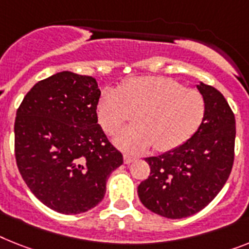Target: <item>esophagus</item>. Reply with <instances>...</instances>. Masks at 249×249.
Segmentation results:
<instances>
[{"instance_id": "34e87169", "label": "esophagus", "mask_w": 249, "mask_h": 249, "mask_svg": "<svg viewBox=\"0 0 249 249\" xmlns=\"http://www.w3.org/2000/svg\"><path fill=\"white\" fill-rule=\"evenodd\" d=\"M123 159H124V164H129L132 163L136 158L133 157V155H131V154H124V155H123Z\"/></svg>"}]
</instances>
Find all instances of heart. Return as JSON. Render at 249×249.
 <instances>
[{"instance_id": "heart-1", "label": "heart", "mask_w": 249, "mask_h": 249, "mask_svg": "<svg viewBox=\"0 0 249 249\" xmlns=\"http://www.w3.org/2000/svg\"><path fill=\"white\" fill-rule=\"evenodd\" d=\"M98 120L108 135L133 120L116 136L114 142L126 151H142L155 143L169 151L190 140L200 128L206 113L205 98L197 89L184 88L168 77H132L118 91L108 89L100 96Z\"/></svg>"}]
</instances>
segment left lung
Segmentation results:
<instances>
[{
  "label": "left lung",
  "mask_w": 249,
  "mask_h": 249,
  "mask_svg": "<svg viewBox=\"0 0 249 249\" xmlns=\"http://www.w3.org/2000/svg\"><path fill=\"white\" fill-rule=\"evenodd\" d=\"M206 113L200 128L180 146L146 158L150 176L137 192L143 206L169 219H182L206 207L221 191L234 163L235 118L217 89L201 83Z\"/></svg>",
  "instance_id": "1"
}]
</instances>
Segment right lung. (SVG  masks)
Instances as JSON below:
<instances>
[{"instance_id": "add662e5", "label": "right lung", "mask_w": 249, "mask_h": 249, "mask_svg": "<svg viewBox=\"0 0 249 249\" xmlns=\"http://www.w3.org/2000/svg\"><path fill=\"white\" fill-rule=\"evenodd\" d=\"M95 79L63 71L38 81L15 118L18 172L39 201L73 215L96 206L108 177L123 164L98 123Z\"/></svg>"}]
</instances>
